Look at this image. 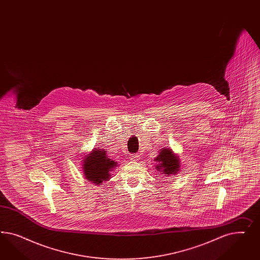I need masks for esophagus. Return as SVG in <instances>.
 <instances>
[{
    "label": "esophagus",
    "instance_id": "1",
    "mask_svg": "<svg viewBox=\"0 0 260 260\" xmlns=\"http://www.w3.org/2000/svg\"><path fill=\"white\" fill-rule=\"evenodd\" d=\"M131 159H132L133 161H137V160L139 159V155H138V154H133V155L131 156Z\"/></svg>",
    "mask_w": 260,
    "mask_h": 260
}]
</instances>
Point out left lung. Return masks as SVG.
Listing matches in <instances>:
<instances>
[{"mask_svg":"<svg viewBox=\"0 0 260 260\" xmlns=\"http://www.w3.org/2000/svg\"><path fill=\"white\" fill-rule=\"evenodd\" d=\"M159 164L156 166L157 170L163 171L165 174H173L179 171V159L173 154V150L164 149L161 150L157 157L154 159Z\"/></svg>","mask_w":260,"mask_h":260,"instance_id":"left-lung-1","label":"left lung"}]
</instances>
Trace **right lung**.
Instances as JSON below:
<instances>
[{
    "label": "right lung",
    "mask_w": 260,
    "mask_h": 260,
    "mask_svg": "<svg viewBox=\"0 0 260 260\" xmlns=\"http://www.w3.org/2000/svg\"><path fill=\"white\" fill-rule=\"evenodd\" d=\"M115 166L116 163L108 158L106 151L95 149L84 159V174L88 181L98 185L109 179L110 172Z\"/></svg>",
    "instance_id": "right-lung-1"
}]
</instances>
